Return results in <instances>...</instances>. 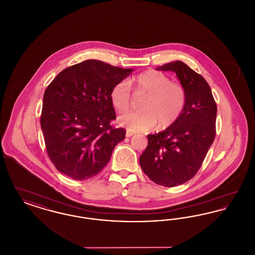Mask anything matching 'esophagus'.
Here are the masks:
<instances>
[{"mask_svg": "<svg viewBox=\"0 0 255 255\" xmlns=\"http://www.w3.org/2000/svg\"><path fill=\"white\" fill-rule=\"evenodd\" d=\"M133 134H134V133H133V132H130V131H127V132H126V136H127V137L133 136Z\"/></svg>", "mask_w": 255, "mask_h": 255, "instance_id": "esophagus-1", "label": "esophagus"}]
</instances>
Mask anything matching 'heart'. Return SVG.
I'll return each instance as SVG.
<instances>
[{"instance_id":"heart-1","label":"heart","mask_w":255,"mask_h":255,"mask_svg":"<svg viewBox=\"0 0 255 255\" xmlns=\"http://www.w3.org/2000/svg\"><path fill=\"white\" fill-rule=\"evenodd\" d=\"M137 92L147 96L141 104L142 112L122 116L119 122L131 132H147L158 123L160 128L172 125L181 116L186 102V93L180 83L172 82L168 76L156 71H147L133 80ZM111 101L120 113L131 106V86L122 80L113 87Z\"/></svg>"}]
</instances>
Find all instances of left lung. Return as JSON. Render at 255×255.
<instances>
[{"label": "left lung", "mask_w": 255, "mask_h": 255, "mask_svg": "<svg viewBox=\"0 0 255 255\" xmlns=\"http://www.w3.org/2000/svg\"><path fill=\"white\" fill-rule=\"evenodd\" d=\"M157 70L176 73L186 102L172 125L147 135L148 145L139 164L150 180L173 187L189 181L200 169L215 138L217 106L206 79L185 63L174 61Z\"/></svg>", "instance_id": "1"}]
</instances>
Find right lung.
<instances>
[{
    "mask_svg": "<svg viewBox=\"0 0 255 255\" xmlns=\"http://www.w3.org/2000/svg\"><path fill=\"white\" fill-rule=\"evenodd\" d=\"M133 71L86 60L63 70L48 86L40 123L49 158L62 174L83 181L109 162L126 133L111 126L116 113L110 94Z\"/></svg>",
    "mask_w": 255,
    "mask_h": 255,
    "instance_id": "add662e5",
    "label": "right lung"
}]
</instances>
